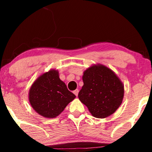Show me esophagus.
Here are the masks:
<instances>
[{
	"instance_id": "obj_1",
	"label": "esophagus",
	"mask_w": 152,
	"mask_h": 152,
	"mask_svg": "<svg viewBox=\"0 0 152 152\" xmlns=\"http://www.w3.org/2000/svg\"><path fill=\"white\" fill-rule=\"evenodd\" d=\"M78 93H79V90L78 89H76V90H75L74 91H73V93L75 95H76V96H77L78 95Z\"/></svg>"
}]
</instances>
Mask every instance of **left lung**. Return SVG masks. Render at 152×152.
I'll return each mask as SVG.
<instances>
[{"mask_svg":"<svg viewBox=\"0 0 152 152\" xmlns=\"http://www.w3.org/2000/svg\"><path fill=\"white\" fill-rule=\"evenodd\" d=\"M82 80L84 85L78 97L93 116L107 118L121 105L124 85L110 68L102 64L93 65L84 72Z\"/></svg>","mask_w":152,"mask_h":152,"instance_id":"obj_1","label":"left lung"}]
</instances>
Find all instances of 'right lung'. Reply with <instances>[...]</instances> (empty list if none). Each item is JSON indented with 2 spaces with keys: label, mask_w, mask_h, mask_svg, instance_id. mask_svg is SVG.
Returning <instances> with one entry per match:
<instances>
[{
  "label": "right lung",
  "mask_w": 152,
  "mask_h": 152,
  "mask_svg": "<svg viewBox=\"0 0 152 152\" xmlns=\"http://www.w3.org/2000/svg\"><path fill=\"white\" fill-rule=\"evenodd\" d=\"M59 79V72L50 70L39 76L29 91V101L34 111L48 118H54L75 98Z\"/></svg>",
  "instance_id": "right-lung-1"
}]
</instances>
